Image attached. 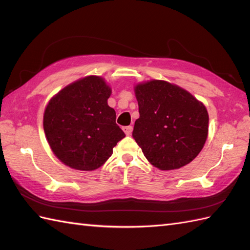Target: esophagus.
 I'll return each mask as SVG.
<instances>
[{
  "label": "esophagus",
  "mask_w": 250,
  "mask_h": 250,
  "mask_svg": "<svg viewBox=\"0 0 250 250\" xmlns=\"http://www.w3.org/2000/svg\"><path fill=\"white\" fill-rule=\"evenodd\" d=\"M124 131H125V133L126 135H131L132 131H133V126H132V125L125 126V128H124Z\"/></svg>",
  "instance_id": "1"
}]
</instances>
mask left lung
Wrapping results in <instances>:
<instances>
[{"mask_svg": "<svg viewBox=\"0 0 250 250\" xmlns=\"http://www.w3.org/2000/svg\"><path fill=\"white\" fill-rule=\"evenodd\" d=\"M140 118L132 136L152 166L176 169L190 163L203 148L208 114L192 94L163 81L137 84Z\"/></svg>", "mask_w": 250, "mask_h": 250, "instance_id": "8db88e82", "label": "left lung"}]
</instances>
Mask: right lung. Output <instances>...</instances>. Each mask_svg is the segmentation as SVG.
I'll use <instances>...</instances> for the list:
<instances>
[{
  "label": "right lung",
  "instance_id": "right-lung-1",
  "mask_svg": "<svg viewBox=\"0 0 250 250\" xmlns=\"http://www.w3.org/2000/svg\"><path fill=\"white\" fill-rule=\"evenodd\" d=\"M111 90L101 77L88 76L55 95L44 114V131L56 157L81 171L100 167L125 136L107 104Z\"/></svg>",
  "mask_w": 250,
  "mask_h": 250
}]
</instances>
